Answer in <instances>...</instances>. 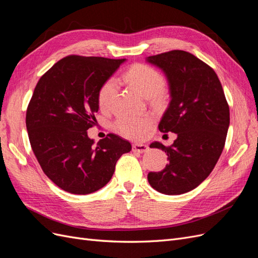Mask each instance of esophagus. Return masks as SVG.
<instances>
[{"label":"esophagus","mask_w":258,"mask_h":258,"mask_svg":"<svg viewBox=\"0 0 258 258\" xmlns=\"http://www.w3.org/2000/svg\"><path fill=\"white\" fill-rule=\"evenodd\" d=\"M148 150V146L145 145V144H140V143H135L134 145H132V151H134L135 153H145L147 152Z\"/></svg>","instance_id":"esophagus-1"}]
</instances>
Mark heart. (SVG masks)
<instances>
[{
	"label": "heart",
	"instance_id": "obj_1",
	"mask_svg": "<svg viewBox=\"0 0 258 258\" xmlns=\"http://www.w3.org/2000/svg\"><path fill=\"white\" fill-rule=\"evenodd\" d=\"M132 87L145 98L159 100L165 89L166 80L155 68L145 63L131 66L123 75ZM117 95V84L113 77L107 79L98 91V103L102 110H108ZM154 119L151 115H122L116 119L114 127L123 137L140 140L143 139L151 130Z\"/></svg>",
	"mask_w": 258,
	"mask_h": 258
}]
</instances>
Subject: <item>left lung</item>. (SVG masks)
I'll list each match as a JSON object with an SVG mask.
<instances>
[{"instance_id":"left-lung-1","label":"left lung","mask_w":258,"mask_h":258,"mask_svg":"<svg viewBox=\"0 0 258 258\" xmlns=\"http://www.w3.org/2000/svg\"><path fill=\"white\" fill-rule=\"evenodd\" d=\"M165 72L171 95L159 122L163 134L174 132L171 146L154 142L168 155V165L147 174L154 189L166 195L190 191L212 172L224 150L229 106L214 70L190 52L171 50L147 58Z\"/></svg>"}]
</instances>
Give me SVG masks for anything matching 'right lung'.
I'll return each instance as SVG.
<instances>
[{"label": "right lung", "mask_w": 258, "mask_h": 258, "mask_svg": "<svg viewBox=\"0 0 258 258\" xmlns=\"http://www.w3.org/2000/svg\"><path fill=\"white\" fill-rule=\"evenodd\" d=\"M126 59L70 54L37 82L26 114L31 147L44 173L61 189L87 195L112 178L131 144L114 134L95 145L98 91Z\"/></svg>", "instance_id": "right-lung-1"}]
</instances>
